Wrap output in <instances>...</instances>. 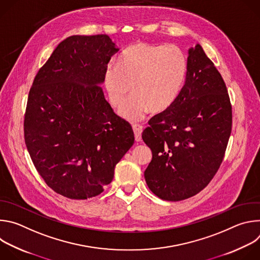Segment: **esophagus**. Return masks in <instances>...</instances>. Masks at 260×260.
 Listing matches in <instances>:
<instances>
[{"label":"esophagus","mask_w":260,"mask_h":260,"mask_svg":"<svg viewBox=\"0 0 260 260\" xmlns=\"http://www.w3.org/2000/svg\"><path fill=\"white\" fill-rule=\"evenodd\" d=\"M133 129L135 133V139L137 142H141L142 140V132H143V126L140 124H134Z\"/></svg>","instance_id":"34e87169"}]
</instances>
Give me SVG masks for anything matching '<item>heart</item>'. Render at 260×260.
Segmentation results:
<instances>
[{"mask_svg": "<svg viewBox=\"0 0 260 260\" xmlns=\"http://www.w3.org/2000/svg\"><path fill=\"white\" fill-rule=\"evenodd\" d=\"M187 68V56L177 45L136 43L121 54L117 64L106 68L109 101L120 108L133 88L135 94L120 110L122 117L139 121L150 110L164 112L176 102Z\"/></svg>", "mask_w": 260, "mask_h": 260, "instance_id": "b5f03b06", "label": "heart"}]
</instances>
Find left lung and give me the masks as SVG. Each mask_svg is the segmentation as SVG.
Instances as JSON below:
<instances>
[{"instance_id":"1","label":"left lung","mask_w":260,"mask_h":260,"mask_svg":"<svg viewBox=\"0 0 260 260\" xmlns=\"http://www.w3.org/2000/svg\"><path fill=\"white\" fill-rule=\"evenodd\" d=\"M176 102L149 120L142 135L152 151L144 176L158 198L177 202L202 191L223 161L233 125L225 82L200 44L188 51Z\"/></svg>"}]
</instances>
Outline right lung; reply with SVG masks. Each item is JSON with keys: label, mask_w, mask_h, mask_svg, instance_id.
I'll list each match as a JSON object with an SVG mask.
<instances>
[{"label": "right lung", "mask_w": 260, "mask_h": 260, "mask_svg": "<svg viewBox=\"0 0 260 260\" xmlns=\"http://www.w3.org/2000/svg\"><path fill=\"white\" fill-rule=\"evenodd\" d=\"M119 49L107 35L71 36L34 79L24 113V142L48 186L72 200L103 192L135 142L98 84Z\"/></svg>", "instance_id": "right-lung-1"}]
</instances>
